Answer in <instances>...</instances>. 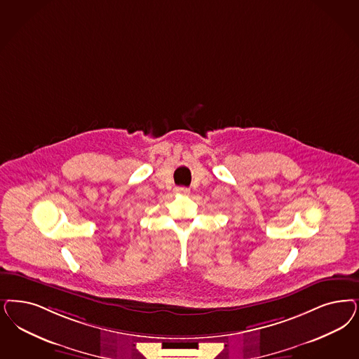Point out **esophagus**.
<instances>
[{
  "label": "esophagus",
  "instance_id": "esophagus-1",
  "mask_svg": "<svg viewBox=\"0 0 359 359\" xmlns=\"http://www.w3.org/2000/svg\"><path fill=\"white\" fill-rule=\"evenodd\" d=\"M177 192H179V194H184V195H186V194H188V189L182 187V188H177Z\"/></svg>",
  "mask_w": 359,
  "mask_h": 359
}]
</instances>
